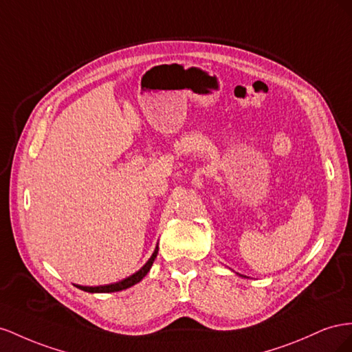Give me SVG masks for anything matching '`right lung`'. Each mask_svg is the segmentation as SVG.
I'll use <instances>...</instances> for the list:
<instances>
[{
	"label": "right lung",
	"instance_id": "right-lung-1",
	"mask_svg": "<svg viewBox=\"0 0 352 352\" xmlns=\"http://www.w3.org/2000/svg\"><path fill=\"white\" fill-rule=\"evenodd\" d=\"M157 250H159V248L156 246V249H155V252L152 254V256L148 258V261L147 263L140 268L137 273H134L133 276H129V277H126V278H124V280H120V282H116V283H112V285H106V286H96V287H91V286H76L78 289H81V290H85V292H89V294H109V292H119V290H124V289H128V287H131V286H134V285H137L138 282H142V280L146 277V274L148 273V270L152 268V265H153V261H155V258L157 256Z\"/></svg>",
	"mask_w": 352,
	"mask_h": 352
}]
</instances>
